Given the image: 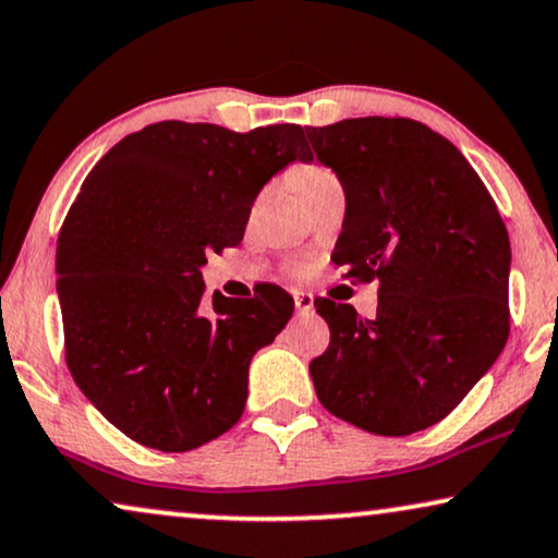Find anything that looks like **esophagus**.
Returning a JSON list of instances; mask_svg holds the SVG:
<instances>
[{
	"mask_svg": "<svg viewBox=\"0 0 558 558\" xmlns=\"http://www.w3.org/2000/svg\"><path fill=\"white\" fill-rule=\"evenodd\" d=\"M294 307L300 315H312L315 312V296L310 292H294Z\"/></svg>",
	"mask_w": 558,
	"mask_h": 558,
	"instance_id": "obj_1",
	"label": "esophagus"
}]
</instances>
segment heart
Here are the masks:
<instances>
[{"instance_id":"obj_1","label":"heart","mask_w":558,"mask_h":558,"mask_svg":"<svg viewBox=\"0 0 558 558\" xmlns=\"http://www.w3.org/2000/svg\"><path fill=\"white\" fill-rule=\"evenodd\" d=\"M330 178H335V174L327 170V167H319V165H307V167H300V170H296V174H294V180H296V187H300V193L304 187H310V185H315V182H323V180H330Z\"/></svg>"}]
</instances>
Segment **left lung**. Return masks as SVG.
I'll use <instances>...</instances> for the list:
<instances>
[{
	"instance_id": "1",
	"label": "left lung",
	"mask_w": 558,
	"mask_h": 558,
	"mask_svg": "<svg viewBox=\"0 0 558 558\" xmlns=\"http://www.w3.org/2000/svg\"><path fill=\"white\" fill-rule=\"evenodd\" d=\"M338 172L345 220L332 262L378 281L376 317L317 296L330 345L310 363L332 416L380 437L437 424L498 361L510 335V241L460 149L422 121L307 126Z\"/></svg>"
}]
</instances>
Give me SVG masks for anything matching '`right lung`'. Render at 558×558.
<instances>
[{
    "label": "right lung",
    "instance_id": "right-lung-1",
    "mask_svg": "<svg viewBox=\"0 0 558 558\" xmlns=\"http://www.w3.org/2000/svg\"><path fill=\"white\" fill-rule=\"evenodd\" d=\"M292 159H310L296 124L157 121L83 180L56 251L65 363L129 439L190 452L241 418L251 357L294 300L277 284L208 296L201 266L239 246L258 190Z\"/></svg>",
    "mask_w": 558,
    "mask_h": 558
}]
</instances>
